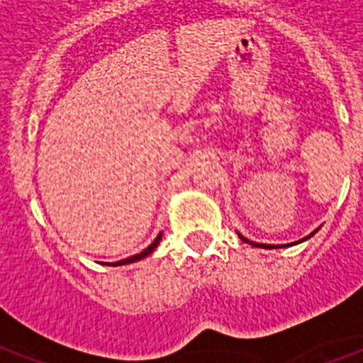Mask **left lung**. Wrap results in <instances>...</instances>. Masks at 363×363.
I'll list each match as a JSON object with an SVG mask.
<instances>
[{"mask_svg": "<svg viewBox=\"0 0 363 363\" xmlns=\"http://www.w3.org/2000/svg\"><path fill=\"white\" fill-rule=\"evenodd\" d=\"M314 233H316V230H314ZM314 233H311L309 236H306V238H303V240H298V243H300V242H306V240H309ZM238 236H240V240H242V242L251 243L252 247H259V249H278V247H287V245H267V243H256V242H251V240L243 238V236H242V234H240V233H238ZM289 245H293V243H289Z\"/></svg>", "mask_w": 363, "mask_h": 363, "instance_id": "left-lung-1", "label": "left lung"}]
</instances>
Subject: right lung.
<instances>
[{"instance_id":"add662e5","label":"right lung","mask_w":363,"mask_h":363,"mask_svg":"<svg viewBox=\"0 0 363 363\" xmlns=\"http://www.w3.org/2000/svg\"><path fill=\"white\" fill-rule=\"evenodd\" d=\"M160 240H162V233H160L158 236H156V240H154V242L150 243V245L147 247V249H143V251L140 252V255L129 256V258L120 259V262H112V264H107V265H112V267H116V265H127V264H133V262H138V259H143V258H145V256H149L150 252H152L154 249H156V247H158Z\"/></svg>"}]
</instances>
